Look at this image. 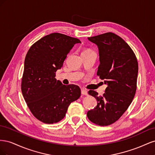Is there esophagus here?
<instances>
[{"label": "esophagus", "mask_w": 155, "mask_h": 155, "mask_svg": "<svg viewBox=\"0 0 155 155\" xmlns=\"http://www.w3.org/2000/svg\"><path fill=\"white\" fill-rule=\"evenodd\" d=\"M81 94L82 95H85V96H87L88 95V92L85 89H81Z\"/></svg>", "instance_id": "esophagus-1"}]
</instances>
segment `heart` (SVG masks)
Returning <instances> with one entry per match:
<instances>
[{
  "mask_svg": "<svg viewBox=\"0 0 155 155\" xmlns=\"http://www.w3.org/2000/svg\"><path fill=\"white\" fill-rule=\"evenodd\" d=\"M84 51H91V50H89V49H87V50H85Z\"/></svg>",
  "mask_w": 155,
  "mask_h": 155,
  "instance_id": "obj_1",
  "label": "heart"
}]
</instances>
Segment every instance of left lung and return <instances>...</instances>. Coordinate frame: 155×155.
Masks as SVG:
<instances>
[{
	"instance_id": "obj_1",
	"label": "left lung",
	"mask_w": 155,
	"mask_h": 155,
	"mask_svg": "<svg viewBox=\"0 0 155 155\" xmlns=\"http://www.w3.org/2000/svg\"><path fill=\"white\" fill-rule=\"evenodd\" d=\"M88 39L99 50L100 62L97 75L107 87L103 96L94 91L97 106L88 110L87 117L92 123L107 126L114 123L128 109L137 91L138 64L133 50L118 35L107 32Z\"/></svg>"
}]
</instances>
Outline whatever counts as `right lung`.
<instances>
[{
	"mask_svg": "<svg viewBox=\"0 0 155 155\" xmlns=\"http://www.w3.org/2000/svg\"><path fill=\"white\" fill-rule=\"evenodd\" d=\"M77 38L59 33L46 35L33 45L25 60L21 91L32 114L45 124L59 122L66 115L72 102L81 96V89L75 85H63L55 79V72Z\"/></svg>",
	"mask_w": 155,
	"mask_h": 155,
	"instance_id": "right-lung-1",
	"label": "right lung"
}]
</instances>
